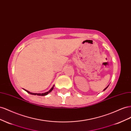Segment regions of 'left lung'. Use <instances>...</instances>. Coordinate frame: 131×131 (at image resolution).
Returning a JSON list of instances; mask_svg holds the SVG:
<instances>
[{
  "instance_id": "left-lung-1",
  "label": "left lung",
  "mask_w": 131,
  "mask_h": 131,
  "mask_svg": "<svg viewBox=\"0 0 131 131\" xmlns=\"http://www.w3.org/2000/svg\"><path fill=\"white\" fill-rule=\"evenodd\" d=\"M109 85H107V87H106V88H105V89H104V90H103V91H105V90H106V89H107V88L108 87H109Z\"/></svg>"
}]
</instances>
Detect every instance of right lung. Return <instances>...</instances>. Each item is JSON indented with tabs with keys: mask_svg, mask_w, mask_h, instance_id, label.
<instances>
[{
	"mask_svg": "<svg viewBox=\"0 0 131 131\" xmlns=\"http://www.w3.org/2000/svg\"><path fill=\"white\" fill-rule=\"evenodd\" d=\"M54 85H53V87H51V88L50 89V90H49V91H48V92H46V93H32V92H29V91H28L27 90H26V89H24V90H25V91L27 92L28 93H29V94H32V95H39V96H44V95H47L48 94V93H50L52 91H53V89H54Z\"/></svg>",
	"mask_w": 131,
	"mask_h": 131,
	"instance_id": "1",
	"label": "right lung"
}]
</instances>
